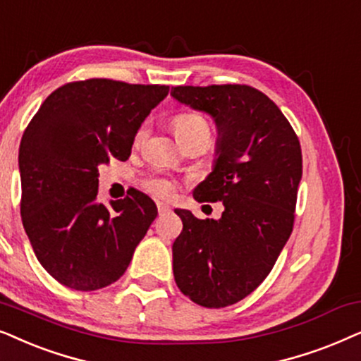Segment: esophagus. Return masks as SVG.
<instances>
[{
	"label": "esophagus",
	"instance_id": "34e87169",
	"mask_svg": "<svg viewBox=\"0 0 361 361\" xmlns=\"http://www.w3.org/2000/svg\"><path fill=\"white\" fill-rule=\"evenodd\" d=\"M157 208H158V213L163 214V213H166V211H170V204L163 203V201H158Z\"/></svg>",
	"mask_w": 361,
	"mask_h": 361
}]
</instances>
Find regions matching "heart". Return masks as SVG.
Here are the masks:
<instances>
[{"label": "heart", "instance_id": "obj_1", "mask_svg": "<svg viewBox=\"0 0 361 361\" xmlns=\"http://www.w3.org/2000/svg\"><path fill=\"white\" fill-rule=\"evenodd\" d=\"M173 128H175V135L180 143L190 140H203L209 145L211 137H213V127H211L209 120L203 114L198 112L178 114L175 120H173ZM147 137L148 125L143 123L135 135V145L140 147ZM147 186L148 190L157 195H168L171 191V183L168 180H163V178H153V180L148 181Z\"/></svg>", "mask_w": 361, "mask_h": 361}]
</instances>
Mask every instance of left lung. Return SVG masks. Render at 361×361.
<instances>
[{"instance_id":"left-lung-1","label":"left lung","mask_w":361,"mask_h":361,"mask_svg":"<svg viewBox=\"0 0 361 361\" xmlns=\"http://www.w3.org/2000/svg\"><path fill=\"white\" fill-rule=\"evenodd\" d=\"M178 102L213 117V171L196 201H221V219L175 209L183 231L173 243V276L195 304H236L269 276L294 228L302 150L289 120L261 90L241 84L178 85Z\"/></svg>"}]
</instances>
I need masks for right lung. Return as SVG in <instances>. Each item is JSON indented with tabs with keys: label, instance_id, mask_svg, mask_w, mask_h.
Returning <instances> with one entry per match:
<instances>
[{
	"label": "right lung",
	"instance_id": "obj_1",
	"mask_svg": "<svg viewBox=\"0 0 361 361\" xmlns=\"http://www.w3.org/2000/svg\"><path fill=\"white\" fill-rule=\"evenodd\" d=\"M168 85L87 79L56 89L19 145L21 219L41 266L74 290L118 281L158 211L132 190L99 203V165L128 160L147 115Z\"/></svg>",
	"mask_w": 361,
	"mask_h": 361
}]
</instances>
